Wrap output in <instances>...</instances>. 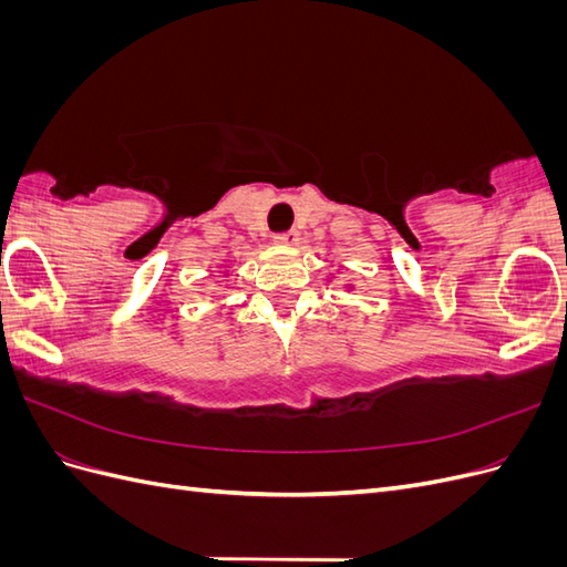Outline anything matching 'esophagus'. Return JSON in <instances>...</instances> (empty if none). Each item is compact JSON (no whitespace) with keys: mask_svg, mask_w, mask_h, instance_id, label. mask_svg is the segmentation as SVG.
Masks as SVG:
<instances>
[{"mask_svg":"<svg viewBox=\"0 0 567 567\" xmlns=\"http://www.w3.org/2000/svg\"><path fill=\"white\" fill-rule=\"evenodd\" d=\"M298 241V231L290 229V231H284V234H277L274 236V244L277 246H293Z\"/></svg>","mask_w":567,"mask_h":567,"instance_id":"obj_1","label":"esophagus"}]
</instances>
